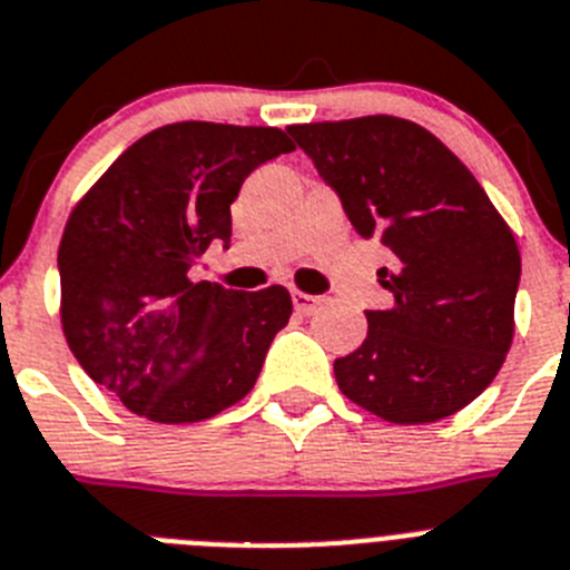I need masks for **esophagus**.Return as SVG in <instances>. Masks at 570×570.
I'll list each match as a JSON object with an SVG mask.
<instances>
[{
    "mask_svg": "<svg viewBox=\"0 0 570 570\" xmlns=\"http://www.w3.org/2000/svg\"><path fill=\"white\" fill-rule=\"evenodd\" d=\"M292 304H295V313L313 315V313H318L321 304H324V298H318V295H309V292L295 289L292 292Z\"/></svg>",
    "mask_w": 570,
    "mask_h": 570,
    "instance_id": "1",
    "label": "esophagus"
}]
</instances>
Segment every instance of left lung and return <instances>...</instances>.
I'll return each mask as SVG.
<instances>
[{"label":"left lung","mask_w":570,"mask_h":570,"mask_svg":"<svg viewBox=\"0 0 570 570\" xmlns=\"http://www.w3.org/2000/svg\"><path fill=\"white\" fill-rule=\"evenodd\" d=\"M364 240L393 255L390 309L335 358L338 390L393 424H430L482 393L513 341L517 237L470 168L419 122L370 114L286 128Z\"/></svg>","instance_id":"obj_1"}]
</instances>
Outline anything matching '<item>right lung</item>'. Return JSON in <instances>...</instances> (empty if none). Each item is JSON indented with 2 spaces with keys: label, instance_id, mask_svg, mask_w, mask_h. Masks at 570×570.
I'll return each instance as SVG.
<instances>
[{
  "label": "right lung",
  "instance_id": "add662e5",
  "mask_svg": "<svg viewBox=\"0 0 570 570\" xmlns=\"http://www.w3.org/2000/svg\"><path fill=\"white\" fill-rule=\"evenodd\" d=\"M295 151L269 126L171 122L122 151L68 215L59 240V318L88 375L148 422L189 424L255 387L289 324L286 286L191 281L229 244L237 191L261 163Z\"/></svg>",
  "mask_w": 570,
  "mask_h": 570
}]
</instances>
